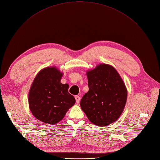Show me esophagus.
<instances>
[{
    "label": "esophagus",
    "instance_id": "esophagus-1",
    "mask_svg": "<svg viewBox=\"0 0 160 160\" xmlns=\"http://www.w3.org/2000/svg\"><path fill=\"white\" fill-rule=\"evenodd\" d=\"M75 99H76V103H77V104H78V103H79V102H80V96H75Z\"/></svg>",
    "mask_w": 160,
    "mask_h": 160
}]
</instances>
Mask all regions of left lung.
Segmentation results:
<instances>
[{
	"label": "left lung",
	"instance_id": "obj_1",
	"mask_svg": "<svg viewBox=\"0 0 160 160\" xmlns=\"http://www.w3.org/2000/svg\"><path fill=\"white\" fill-rule=\"evenodd\" d=\"M89 91L80 101L82 110L89 121L106 126L118 119L127 99V90L112 66L102 64L87 72Z\"/></svg>",
	"mask_w": 160,
	"mask_h": 160
}]
</instances>
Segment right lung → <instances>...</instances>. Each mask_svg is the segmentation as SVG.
Instances as JSON below:
<instances>
[{
  "label": "right lung",
  "instance_id": "add662e5",
  "mask_svg": "<svg viewBox=\"0 0 160 160\" xmlns=\"http://www.w3.org/2000/svg\"><path fill=\"white\" fill-rule=\"evenodd\" d=\"M62 72L54 67L42 69L36 75L28 94L29 108L41 122L55 124L61 121L69 108L75 103L68 92L69 85L62 84Z\"/></svg>",
  "mask_w": 160,
  "mask_h": 160
}]
</instances>
